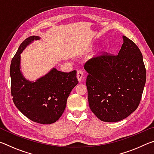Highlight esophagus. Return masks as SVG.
Listing matches in <instances>:
<instances>
[{"instance_id":"obj_1","label":"esophagus","mask_w":154,"mask_h":154,"mask_svg":"<svg viewBox=\"0 0 154 154\" xmlns=\"http://www.w3.org/2000/svg\"><path fill=\"white\" fill-rule=\"evenodd\" d=\"M83 73L82 71H77V79H78V81H79V82H81V81H82V78H83Z\"/></svg>"}]
</instances>
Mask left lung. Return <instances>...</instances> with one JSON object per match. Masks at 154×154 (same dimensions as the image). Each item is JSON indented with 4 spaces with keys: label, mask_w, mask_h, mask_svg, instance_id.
Returning <instances> with one entry per match:
<instances>
[{
    "label": "left lung",
    "mask_w": 154,
    "mask_h": 154,
    "mask_svg": "<svg viewBox=\"0 0 154 154\" xmlns=\"http://www.w3.org/2000/svg\"><path fill=\"white\" fill-rule=\"evenodd\" d=\"M118 55L91 59L84 68L91 111L101 121L118 122L139 106L146 82L143 55L126 36Z\"/></svg>",
    "instance_id": "1"
}]
</instances>
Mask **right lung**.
Masks as SVG:
<instances>
[{"mask_svg":"<svg viewBox=\"0 0 154 154\" xmlns=\"http://www.w3.org/2000/svg\"><path fill=\"white\" fill-rule=\"evenodd\" d=\"M38 36H31L21 44L10 66L13 101L22 114L36 123L50 124L63 113L72 90L78 84L77 71L64 72L52 68L35 81L26 78L21 71L20 54Z\"/></svg>","mask_w":154,"mask_h":154,"instance_id":"add662e5","label":"right lung"}]
</instances>
